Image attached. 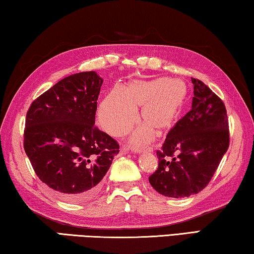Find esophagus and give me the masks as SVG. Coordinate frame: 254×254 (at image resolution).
I'll use <instances>...</instances> for the list:
<instances>
[{"instance_id": "34e87169", "label": "esophagus", "mask_w": 254, "mask_h": 254, "mask_svg": "<svg viewBox=\"0 0 254 254\" xmlns=\"http://www.w3.org/2000/svg\"><path fill=\"white\" fill-rule=\"evenodd\" d=\"M127 148H123V149H121V153L123 154V153H127ZM132 150V152H135V153H141V152H143V151H147V150H141V149H131ZM148 150H151L150 148H148Z\"/></svg>"}]
</instances>
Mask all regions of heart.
I'll return each instance as SVG.
<instances>
[{"label": "heart", "mask_w": 254, "mask_h": 254, "mask_svg": "<svg viewBox=\"0 0 254 254\" xmlns=\"http://www.w3.org/2000/svg\"><path fill=\"white\" fill-rule=\"evenodd\" d=\"M187 94L186 84L165 77L152 80H133L121 91L114 89L102 101L98 117L102 127L112 135L127 133L136 121L135 109L141 107L144 123L133 135L136 143H144L168 131L177 118Z\"/></svg>", "instance_id": "1"}]
</instances>
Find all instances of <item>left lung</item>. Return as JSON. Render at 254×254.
I'll use <instances>...</instances> for the list:
<instances>
[{
    "label": "left lung",
    "mask_w": 254,
    "mask_h": 254,
    "mask_svg": "<svg viewBox=\"0 0 254 254\" xmlns=\"http://www.w3.org/2000/svg\"><path fill=\"white\" fill-rule=\"evenodd\" d=\"M191 81V110L170 128L157 150L158 169L149 177L159 194L174 198L203 190L230 145L224 103L201 80Z\"/></svg>",
    "instance_id": "8db88e82"
}]
</instances>
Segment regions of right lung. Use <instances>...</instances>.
Masks as SVG:
<instances>
[{
  "instance_id": "1",
  "label": "right lung",
  "mask_w": 254,
  "mask_h": 254,
  "mask_svg": "<svg viewBox=\"0 0 254 254\" xmlns=\"http://www.w3.org/2000/svg\"><path fill=\"white\" fill-rule=\"evenodd\" d=\"M103 79L83 71L59 80L30 105L23 148L34 173L71 201L95 196L120 145L95 127Z\"/></svg>"
}]
</instances>
